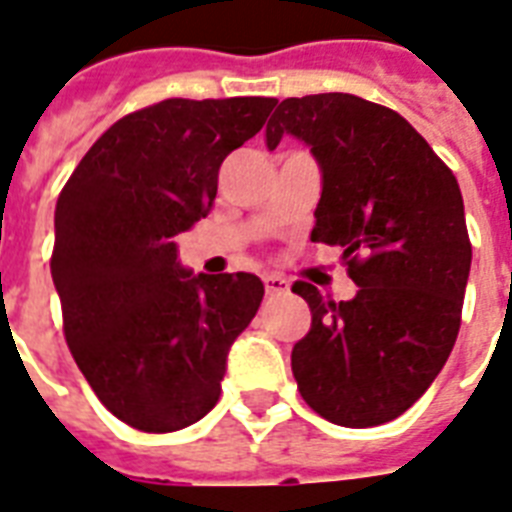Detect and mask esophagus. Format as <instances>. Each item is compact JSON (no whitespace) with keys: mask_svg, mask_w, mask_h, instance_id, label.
<instances>
[{"mask_svg":"<svg viewBox=\"0 0 512 512\" xmlns=\"http://www.w3.org/2000/svg\"><path fill=\"white\" fill-rule=\"evenodd\" d=\"M264 291L269 296H280V293L291 291V283L283 275H264Z\"/></svg>","mask_w":512,"mask_h":512,"instance_id":"obj_1","label":"esophagus"}]
</instances>
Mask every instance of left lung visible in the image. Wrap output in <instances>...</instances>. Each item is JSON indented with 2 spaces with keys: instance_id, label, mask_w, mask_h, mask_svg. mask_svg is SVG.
I'll use <instances>...</instances> for the list:
<instances>
[{
  "instance_id": "8db88e82",
  "label": "left lung",
  "mask_w": 512,
  "mask_h": 512,
  "mask_svg": "<svg viewBox=\"0 0 512 512\" xmlns=\"http://www.w3.org/2000/svg\"><path fill=\"white\" fill-rule=\"evenodd\" d=\"M283 136L320 168L315 243L342 245L358 293L328 301L310 283V334L293 344L301 398L342 427H374L417 403L449 360L470 275L465 202L454 173L398 112L350 93L280 101Z\"/></svg>"
}]
</instances>
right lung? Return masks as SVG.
Masks as SVG:
<instances>
[{"label":"right lung","instance_id":"add662e5","mask_svg":"<svg viewBox=\"0 0 512 512\" xmlns=\"http://www.w3.org/2000/svg\"><path fill=\"white\" fill-rule=\"evenodd\" d=\"M275 98H168L114 122L55 205L50 259L63 334L98 400L125 425L173 433L221 395L232 344L264 299L251 272L194 275L173 237L205 219L229 152Z\"/></svg>","mask_w":512,"mask_h":512}]
</instances>
